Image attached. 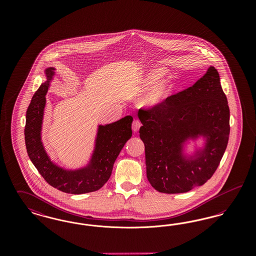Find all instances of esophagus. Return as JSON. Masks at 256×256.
Instances as JSON below:
<instances>
[{
	"mask_svg": "<svg viewBox=\"0 0 256 256\" xmlns=\"http://www.w3.org/2000/svg\"><path fill=\"white\" fill-rule=\"evenodd\" d=\"M140 128H141L140 121L139 120H134V122H132V130L134 132H137L140 130Z\"/></svg>",
	"mask_w": 256,
	"mask_h": 256,
	"instance_id": "esophagus-1",
	"label": "esophagus"
}]
</instances>
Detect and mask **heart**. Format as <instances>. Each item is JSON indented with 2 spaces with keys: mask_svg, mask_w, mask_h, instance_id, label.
<instances>
[{
  "mask_svg": "<svg viewBox=\"0 0 256 256\" xmlns=\"http://www.w3.org/2000/svg\"><path fill=\"white\" fill-rule=\"evenodd\" d=\"M163 74V69H152L144 78V86L148 90L140 98V104L146 110L162 106L174 92V82L172 78H166L158 82Z\"/></svg>",
  "mask_w": 256,
  "mask_h": 256,
  "instance_id": "obj_1",
  "label": "heart"
}]
</instances>
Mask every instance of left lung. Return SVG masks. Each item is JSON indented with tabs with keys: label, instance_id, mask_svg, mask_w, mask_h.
<instances>
[{
	"label": "left lung",
	"instance_id": "obj_1",
	"mask_svg": "<svg viewBox=\"0 0 256 256\" xmlns=\"http://www.w3.org/2000/svg\"><path fill=\"white\" fill-rule=\"evenodd\" d=\"M138 117L146 178L156 190L186 193L204 185L217 170L230 128L228 98L214 66L162 106L139 110Z\"/></svg>",
	"mask_w": 256,
	"mask_h": 256
}]
</instances>
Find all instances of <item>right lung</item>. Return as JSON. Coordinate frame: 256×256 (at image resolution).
<instances>
[{
	"label": "right lung",
	"instance_id": "add662e5",
	"mask_svg": "<svg viewBox=\"0 0 256 256\" xmlns=\"http://www.w3.org/2000/svg\"><path fill=\"white\" fill-rule=\"evenodd\" d=\"M46 82L34 93L26 110L24 142L28 158L50 186L62 192L80 195L97 191L110 180L113 165L122 146L132 137V117L126 116L116 122L98 124L94 148L87 163L78 168H66L54 162L42 142V124L46 95L56 68L44 70Z\"/></svg>",
	"mask_w": 256,
	"mask_h": 256
}]
</instances>
